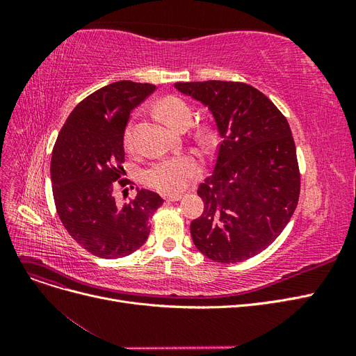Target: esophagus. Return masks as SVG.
Here are the masks:
<instances>
[{
	"label": "esophagus",
	"mask_w": 356,
	"mask_h": 356,
	"mask_svg": "<svg viewBox=\"0 0 356 356\" xmlns=\"http://www.w3.org/2000/svg\"><path fill=\"white\" fill-rule=\"evenodd\" d=\"M163 197H165L166 202H177V200H179L182 196H181V195H166V196H163Z\"/></svg>",
	"instance_id": "obj_1"
}]
</instances>
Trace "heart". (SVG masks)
<instances>
[{
  "instance_id": "heart-1",
  "label": "heart",
  "mask_w": 356,
  "mask_h": 356,
  "mask_svg": "<svg viewBox=\"0 0 356 356\" xmlns=\"http://www.w3.org/2000/svg\"><path fill=\"white\" fill-rule=\"evenodd\" d=\"M157 111L175 129H186L193 117L190 105L179 96H165L157 102ZM202 136L207 132L200 131ZM123 145L126 149L134 147L132 126H127L123 134ZM200 174V161L193 156H172L156 160L144 170V181L148 187L163 195H175L187 187L188 182Z\"/></svg>"
}]
</instances>
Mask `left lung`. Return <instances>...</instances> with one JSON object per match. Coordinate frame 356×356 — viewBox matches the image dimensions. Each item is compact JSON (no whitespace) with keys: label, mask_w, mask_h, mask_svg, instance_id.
Returning a JSON list of instances; mask_svg holds the SVG:
<instances>
[{"label":"left lung","mask_w":356,"mask_h":356,"mask_svg":"<svg viewBox=\"0 0 356 356\" xmlns=\"http://www.w3.org/2000/svg\"><path fill=\"white\" fill-rule=\"evenodd\" d=\"M208 105L221 136L213 174L199 186L203 212L190 232L217 263H241L272 245L297 208L300 169L285 115L241 81L175 83Z\"/></svg>","instance_id":"1"}]
</instances>
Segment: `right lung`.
I'll use <instances>...</instances> for the list:
<instances>
[{
  "instance_id": "1",
  "label": "right lung",
  "mask_w": 356,
  "mask_h": 356,
  "mask_svg": "<svg viewBox=\"0 0 356 356\" xmlns=\"http://www.w3.org/2000/svg\"><path fill=\"white\" fill-rule=\"evenodd\" d=\"M154 90V84L124 80L93 92L71 111L53 147L56 212L71 238L96 257L111 260L141 248L148 220L163 203L145 188L126 204L114 197L115 186L127 184L123 134L131 111Z\"/></svg>"
}]
</instances>
